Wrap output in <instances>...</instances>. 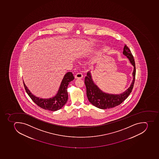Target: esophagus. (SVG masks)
Masks as SVG:
<instances>
[{"instance_id":"1","label":"esophagus","mask_w":159,"mask_h":159,"mask_svg":"<svg viewBox=\"0 0 159 159\" xmlns=\"http://www.w3.org/2000/svg\"><path fill=\"white\" fill-rule=\"evenodd\" d=\"M83 77V74L80 73V72L77 73L76 75H75V79H82Z\"/></svg>"}]
</instances>
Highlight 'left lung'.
Listing matches in <instances>:
<instances>
[{
    "label": "left lung",
    "instance_id": "left-lung-1",
    "mask_svg": "<svg viewBox=\"0 0 159 159\" xmlns=\"http://www.w3.org/2000/svg\"><path fill=\"white\" fill-rule=\"evenodd\" d=\"M123 54L129 59L131 63L134 66V71L132 73L134 78L132 83L130 87L123 93L119 95H114L103 92L93 83L90 72L89 71L87 73V75L84 79L87 97L89 102L95 107L102 109L113 108L121 104L132 92L136 74L134 59L130 50L126 45L124 46Z\"/></svg>",
    "mask_w": 159,
    "mask_h": 159
}]
</instances>
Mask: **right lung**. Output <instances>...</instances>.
Listing matches in <instances>:
<instances>
[{"mask_svg": "<svg viewBox=\"0 0 159 159\" xmlns=\"http://www.w3.org/2000/svg\"><path fill=\"white\" fill-rule=\"evenodd\" d=\"M74 78L72 72L66 73L63 79L57 95L54 97L50 99H39V98L36 97L30 92L24 81L23 83L26 92L35 104L44 109L55 111L61 109L66 103L68 100L67 87Z\"/></svg>", "mask_w": 159, "mask_h": 159, "instance_id": "right-lung-1", "label": "right lung"}]
</instances>
